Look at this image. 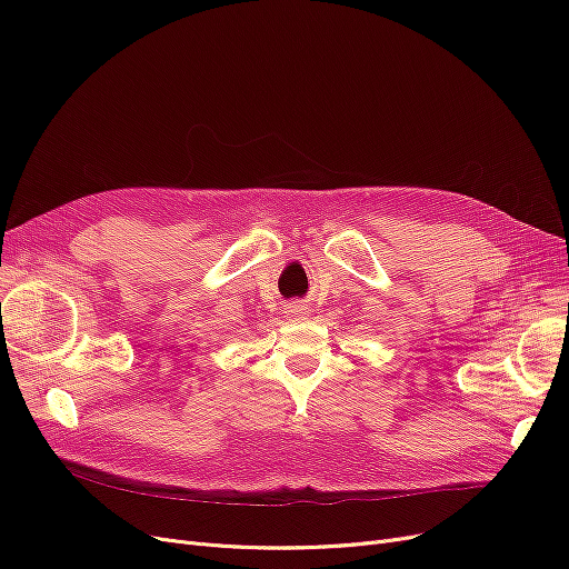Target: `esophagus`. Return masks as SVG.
<instances>
[{"instance_id":"esophagus-1","label":"esophagus","mask_w":569,"mask_h":569,"mask_svg":"<svg viewBox=\"0 0 569 569\" xmlns=\"http://www.w3.org/2000/svg\"><path fill=\"white\" fill-rule=\"evenodd\" d=\"M286 313H288V316H295V318H302V316L309 313V307H305V305H292V307H288Z\"/></svg>"}]
</instances>
